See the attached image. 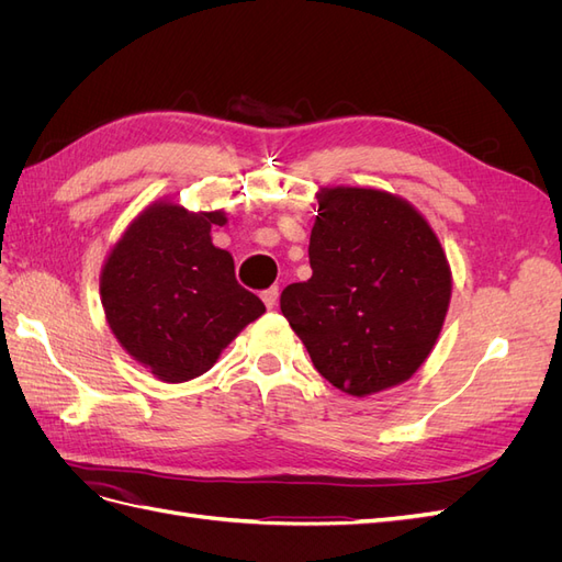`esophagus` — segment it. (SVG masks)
Wrapping results in <instances>:
<instances>
[{"mask_svg":"<svg viewBox=\"0 0 562 562\" xmlns=\"http://www.w3.org/2000/svg\"><path fill=\"white\" fill-rule=\"evenodd\" d=\"M262 302L267 304V310H274L277 302H279V288H277V285L267 288V291L262 293Z\"/></svg>","mask_w":562,"mask_h":562,"instance_id":"obj_1","label":"esophagus"}]
</instances>
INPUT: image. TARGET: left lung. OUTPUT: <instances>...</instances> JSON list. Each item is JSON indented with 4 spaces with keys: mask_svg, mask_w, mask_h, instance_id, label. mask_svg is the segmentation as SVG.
<instances>
[{
    "mask_svg": "<svg viewBox=\"0 0 562 562\" xmlns=\"http://www.w3.org/2000/svg\"><path fill=\"white\" fill-rule=\"evenodd\" d=\"M310 265L312 279L281 293V312L321 375L351 396L411 380L436 345L452 293L427 220L382 190L323 187Z\"/></svg>",
    "mask_w": 562,
    "mask_h": 562,
    "instance_id": "left-lung-1",
    "label": "left lung"
}]
</instances>
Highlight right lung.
<instances>
[{
	"mask_svg": "<svg viewBox=\"0 0 562 562\" xmlns=\"http://www.w3.org/2000/svg\"><path fill=\"white\" fill-rule=\"evenodd\" d=\"M223 211L192 213L157 201L133 220L100 274V302L114 337L161 382L211 370L250 321L265 314L258 295L234 277V260L211 241Z\"/></svg>",
	"mask_w": 562,
	"mask_h": 562,
	"instance_id": "right-lung-1",
	"label": "right lung"
}]
</instances>
